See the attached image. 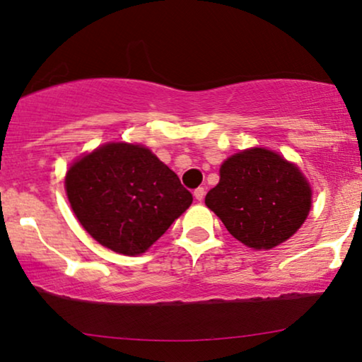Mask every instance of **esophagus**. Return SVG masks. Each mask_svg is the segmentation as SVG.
Listing matches in <instances>:
<instances>
[{"label":"esophagus","mask_w":362,"mask_h":362,"mask_svg":"<svg viewBox=\"0 0 362 362\" xmlns=\"http://www.w3.org/2000/svg\"><path fill=\"white\" fill-rule=\"evenodd\" d=\"M204 194H206L204 187H197V189H194V197H196L197 201H202V199H204Z\"/></svg>","instance_id":"obj_1"}]
</instances>
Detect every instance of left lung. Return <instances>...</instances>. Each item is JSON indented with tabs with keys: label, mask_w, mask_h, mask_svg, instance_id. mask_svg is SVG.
<instances>
[{
	"label": "left lung",
	"mask_w": 362,
	"mask_h": 362,
	"mask_svg": "<svg viewBox=\"0 0 362 362\" xmlns=\"http://www.w3.org/2000/svg\"><path fill=\"white\" fill-rule=\"evenodd\" d=\"M206 206L237 240L272 249L290 239L311 207V189L298 168L265 148L237 153L221 166Z\"/></svg>",
	"instance_id": "obj_1"
}]
</instances>
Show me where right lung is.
<instances>
[{"mask_svg": "<svg viewBox=\"0 0 362 362\" xmlns=\"http://www.w3.org/2000/svg\"><path fill=\"white\" fill-rule=\"evenodd\" d=\"M66 191L83 229L123 255L150 249L192 202L175 171L130 143H108L74 163Z\"/></svg>", "mask_w": 362, "mask_h": 362, "instance_id": "obj_1", "label": "right lung"}]
</instances>
